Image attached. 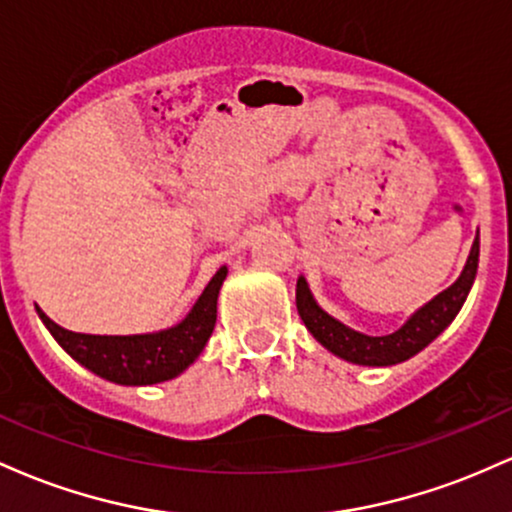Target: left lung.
Returning a JSON list of instances; mask_svg holds the SVG:
<instances>
[{
    "label": "left lung",
    "mask_w": 512,
    "mask_h": 512,
    "mask_svg": "<svg viewBox=\"0 0 512 512\" xmlns=\"http://www.w3.org/2000/svg\"><path fill=\"white\" fill-rule=\"evenodd\" d=\"M477 267L479 238L474 240L472 252H469V260L464 264L460 279H457L450 289L438 293V296L433 298L431 303H426L419 313L411 315V320L402 327V330L385 334V337H368V334L354 332L346 325H342L339 320L327 315L325 310L313 301L303 276L296 284V308L301 320L305 322V327H308L317 342L325 346V349H330L332 354L344 358V361L358 363V366H395V363H402L414 354H419L424 346L431 344L433 339L455 320L464 298H467L469 289H472Z\"/></svg>",
    "instance_id": "obj_1"
}]
</instances>
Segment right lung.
Masks as SVG:
<instances>
[{
    "instance_id": "obj_1",
    "label": "right lung",
    "mask_w": 512,
    "mask_h": 512,
    "mask_svg": "<svg viewBox=\"0 0 512 512\" xmlns=\"http://www.w3.org/2000/svg\"><path fill=\"white\" fill-rule=\"evenodd\" d=\"M226 279V267L211 276L195 308L180 325L156 334H132V337H101V334L69 332L43 317L52 337L81 366L117 385H154L175 378L202 354L204 344L216 325V298Z\"/></svg>"
}]
</instances>
